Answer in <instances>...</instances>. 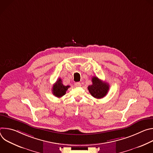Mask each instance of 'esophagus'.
I'll use <instances>...</instances> for the list:
<instances>
[{
  "mask_svg": "<svg viewBox=\"0 0 153 153\" xmlns=\"http://www.w3.org/2000/svg\"><path fill=\"white\" fill-rule=\"evenodd\" d=\"M75 86H77V87L80 86H81V83L80 82H76V83H75Z\"/></svg>",
  "mask_w": 153,
  "mask_h": 153,
  "instance_id": "1",
  "label": "esophagus"
}]
</instances>
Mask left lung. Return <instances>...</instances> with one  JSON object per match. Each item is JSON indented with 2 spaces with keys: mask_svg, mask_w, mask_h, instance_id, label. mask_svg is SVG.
Wrapping results in <instances>:
<instances>
[{
  "mask_svg": "<svg viewBox=\"0 0 153 153\" xmlns=\"http://www.w3.org/2000/svg\"><path fill=\"white\" fill-rule=\"evenodd\" d=\"M93 84L88 86L90 93L96 99H102L105 97L109 90L110 86L105 82H103L97 77H92Z\"/></svg>",
  "mask_w": 153,
  "mask_h": 153,
  "instance_id": "8db88e82",
  "label": "left lung"
}]
</instances>
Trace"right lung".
Here are the masks:
<instances>
[{"instance_id": "1", "label": "right lung", "mask_w": 153, "mask_h": 153, "mask_svg": "<svg viewBox=\"0 0 153 153\" xmlns=\"http://www.w3.org/2000/svg\"><path fill=\"white\" fill-rule=\"evenodd\" d=\"M70 86H64L62 83L61 79L59 78L53 86V94L57 97H61L66 93V91Z\"/></svg>"}]
</instances>
